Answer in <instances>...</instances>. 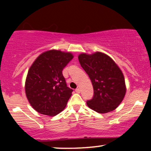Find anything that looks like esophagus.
I'll return each mask as SVG.
<instances>
[{"label": "esophagus", "instance_id": "1", "mask_svg": "<svg viewBox=\"0 0 151 151\" xmlns=\"http://www.w3.org/2000/svg\"><path fill=\"white\" fill-rule=\"evenodd\" d=\"M75 91L77 93H80L81 92V90H80V89H79V88H77V89H75Z\"/></svg>", "mask_w": 151, "mask_h": 151}]
</instances>
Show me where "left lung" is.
Wrapping results in <instances>:
<instances>
[{
	"mask_svg": "<svg viewBox=\"0 0 151 151\" xmlns=\"http://www.w3.org/2000/svg\"><path fill=\"white\" fill-rule=\"evenodd\" d=\"M78 59L93 88V98L86 101L88 106L99 114L116 109L125 96L126 88L124 74L115 62L99 52L80 54Z\"/></svg>",
	"mask_w": 151,
	"mask_h": 151,
	"instance_id": "left-lung-1",
	"label": "left lung"
}]
</instances>
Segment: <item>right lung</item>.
Segmentation results:
<instances>
[{
	"label": "right lung",
	"mask_w": 151,
	"mask_h": 151,
	"mask_svg": "<svg viewBox=\"0 0 151 151\" xmlns=\"http://www.w3.org/2000/svg\"><path fill=\"white\" fill-rule=\"evenodd\" d=\"M73 58L70 52L51 50L41 54L28 70L25 93L35 110L57 115L65 108L73 90L69 88L62 70Z\"/></svg>",
	"instance_id": "1"
}]
</instances>
